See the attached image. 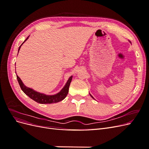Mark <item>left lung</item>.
Segmentation results:
<instances>
[{
	"label": "left lung",
	"instance_id": "obj_1",
	"mask_svg": "<svg viewBox=\"0 0 149 149\" xmlns=\"http://www.w3.org/2000/svg\"><path fill=\"white\" fill-rule=\"evenodd\" d=\"M91 97H93V96H91ZM93 99H94V98H93Z\"/></svg>",
	"mask_w": 149,
	"mask_h": 149
}]
</instances>
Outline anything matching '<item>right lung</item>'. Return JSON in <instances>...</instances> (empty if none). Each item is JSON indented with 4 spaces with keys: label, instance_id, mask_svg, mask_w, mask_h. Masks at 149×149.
<instances>
[{
    "label": "right lung",
    "instance_id": "obj_1",
    "mask_svg": "<svg viewBox=\"0 0 149 149\" xmlns=\"http://www.w3.org/2000/svg\"><path fill=\"white\" fill-rule=\"evenodd\" d=\"M29 37L26 38V39L25 40V41L22 43L21 45L19 47V49L21 47V46L23 44L26 40L28 39ZM72 78H73V76H71L70 77V78L68 80V81L64 88L61 89V91L57 93L56 94H55V95H46V94H44L42 93H40L37 91H34L33 89H31L30 88H28L25 86L24 84V83H22V80L17 75V79L18 82H19V84L20 86L21 89L24 91V93L27 95L29 97H30L31 100H33V101H36L38 103L40 104H52V103H56L58 102H60L62 100H63L67 96L68 93V90H69V87L70 85V83L71 81Z\"/></svg>",
    "mask_w": 149,
    "mask_h": 149
}]
</instances>
